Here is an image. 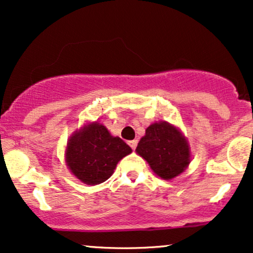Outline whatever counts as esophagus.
Here are the masks:
<instances>
[{"mask_svg": "<svg viewBox=\"0 0 253 253\" xmlns=\"http://www.w3.org/2000/svg\"><path fill=\"white\" fill-rule=\"evenodd\" d=\"M128 145L130 147H132L133 150H134L136 147V145H138V140H135V139H134V140H130V141H128Z\"/></svg>", "mask_w": 253, "mask_h": 253, "instance_id": "obj_1", "label": "esophagus"}]
</instances>
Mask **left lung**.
<instances>
[{
  "label": "left lung",
  "instance_id": "left-lung-1",
  "mask_svg": "<svg viewBox=\"0 0 253 253\" xmlns=\"http://www.w3.org/2000/svg\"><path fill=\"white\" fill-rule=\"evenodd\" d=\"M135 152L144 158L161 178H175L189 167L191 151L178 127L167 121L153 123L145 130Z\"/></svg>",
  "mask_w": 253,
  "mask_h": 253
}]
</instances>
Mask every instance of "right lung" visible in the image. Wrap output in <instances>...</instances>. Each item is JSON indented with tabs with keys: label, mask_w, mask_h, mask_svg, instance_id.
<instances>
[{
	"label": "right lung",
	"mask_w": 253,
	"mask_h": 253,
	"mask_svg": "<svg viewBox=\"0 0 253 253\" xmlns=\"http://www.w3.org/2000/svg\"><path fill=\"white\" fill-rule=\"evenodd\" d=\"M132 149L123 139L113 136L98 121L86 123L75 130L65 149V163L78 181L96 185L114 173L117 164Z\"/></svg>",
	"instance_id": "add662e5"
}]
</instances>
